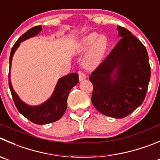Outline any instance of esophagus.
I'll use <instances>...</instances> for the list:
<instances>
[{"label": "esophagus", "mask_w": 160, "mask_h": 160, "mask_svg": "<svg viewBox=\"0 0 160 160\" xmlns=\"http://www.w3.org/2000/svg\"><path fill=\"white\" fill-rule=\"evenodd\" d=\"M86 75H85V73H83V72H79V80H80V81H82L83 80L86 79Z\"/></svg>", "instance_id": "obj_1"}]
</instances>
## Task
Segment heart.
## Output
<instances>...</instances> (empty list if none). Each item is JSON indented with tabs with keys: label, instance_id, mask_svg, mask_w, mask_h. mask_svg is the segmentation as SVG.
Returning a JSON list of instances; mask_svg holds the SVG:
<instances>
[{
	"label": "heart",
	"instance_id": "b5f03b06",
	"mask_svg": "<svg viewBox=\"0 0 160 160\" xmlns=\"http://www.w3.org/2000/svg\"><path fill=\"white\" fill-rule=\"evenodd\" d=\"M108 48V41L105 36H100L96 32H91L82 37L77 44V51L89 53L85 58V66L91 67L98 64L105 56Z\"/></svg>",
	"mask_w": 160,
	"mask_h": 160
}]
</instances>
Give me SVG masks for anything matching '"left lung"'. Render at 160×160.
Returning a JSON list of instances; mask_svg holds the SVG:
<instances>
[{"mask_svg":"<svg viewBox=\"0 0 160 160\" xmlns=\"http://www.w3.org/2000/svg\"><path fill=\"white\" fill-rule=\"evenodd\" d=\"M120 38L91 73V102L102 114L126 117L145 99L151 76L146 48L128 29L117 26Z\"/></svg>","mask_w":160,"mask_h":160,"instance_id":"obj_1","label":"left lung"}]
</instances>
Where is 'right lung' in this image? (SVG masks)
<instances>
[{
    "label": "right lung",
    "mask_w": 160,
    "mask_h": 160,
    "mask_svg": "<svg viewBox=\"0 0 160 160\" xmlns=\"http://www.w3.org/2000/svg\"><path fill=\"white\" fill-rule=\"evenodd\" d=\"M41 30H42L41 26H35L26 31L18 39V41L15 42L11 51L8 74L9 88L11 90V93H12L17 109L26 119L39 125L53 123L61 119L67 108V98L69 91L79 82L78 74L76 72H72V73L61 77L57 82V84L52 96L44 103L38 105H34V106L27 105L24 102H22L16 94V92L14 91L10 79L11 66H12V61L14 54L17 48L19 47L20 43L38 35L39 32Z\"/></svg>",
    "instance_id": "obj_1"
}]
</instances>
